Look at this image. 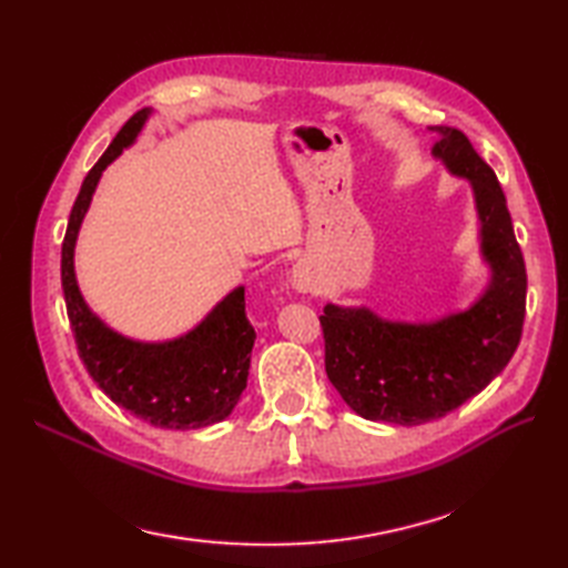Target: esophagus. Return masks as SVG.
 <instances>
[{"mask_svg":"<svg viewBox=\"0 0 568 568\" xmlns=\"http://www.w3.org/2000/svg\"><path fill=\"white\" fill-rule=\"evenodd\" d=\"M292 282H294V288L301 294H313L315 292V280L313 274L306 265H296L294 267V274H292Z\"/></svg>","mask_w":568,"mask_h":568,"instance_id":"1","label":"esophagus"}]
</instances>
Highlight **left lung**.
Instances as JSON below:
<instances>
[{
  "label": "left lung",
  "instance_id": "obj_1",
  "mask_svg": "<svg viewBox=\"0 0 568 568\" xmlns=\"http://www.w3.org/2000/svg\"><path fill=\"white\" fill-rule=\"evenodd\" d=\"M428 130L438 140L434 156L473 183L481 255L491 267L487 292L467 311L434 323H393L368 308L332 303L321 315L329 383L364 419L399 426L446 417L499 376L518 349L528 292L496 173L460 130L446 124Z\"/></svg>",
  "mask_w": 568,
  "mask_h": 568
}]
</instances>
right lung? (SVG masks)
<instances>
[{"label":"right lung","mask_w":568,"mask_h":568,"mask_svg":"<svg viewBox=\"0 0 568 568\" xmlns=\"http://www.w3.org/2000/svg\"><path fill=\"white\" fill-rule=\"evenodd\" d=\"M151 110H136L81 183L62 241V292L79 358L115 405L159 428H202L226 419L247 383L255 329L239 286L187 335L171 342H134L95 317L74 276V245L101 173L128 149Z\"/></svg>","instance_id":"add662e5"}]
</instances>
